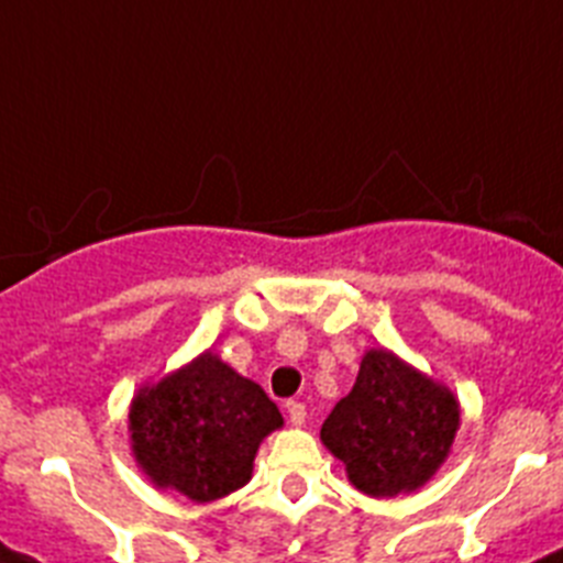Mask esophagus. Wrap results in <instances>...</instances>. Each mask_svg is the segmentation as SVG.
I'll return each instance as SVG.
<instances>
[{
	"mask_svg": "<svg viewBox=\"0 0 563 563\" xmlns=\"http://www.w3.org/2000/svg\"><path fill=\"white\" fill-rule=\"evenodd\" d=\"M286 412H288V420H291L294 427H302L306 423V404L302 401H288L286 404Z\"/></svg>",
	"mask_w": 563,
	"mask_h": 563,
	"instance_id": "esophagus-1",
	"label": "esophagus"
}]
</instances>
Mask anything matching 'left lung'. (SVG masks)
<instances>
[{"label": "left lung", "instance_id": "8db88e82", "mask_svg": "<svg viewBox=\"0 0 563 563\" xmlns=\"http://www.w3.org/2000/svg\"><path fill=\"white\" fill-rule=\"evenodd\" d=\"M457 427L460 409L449 389L389 351H369L319 438L342 460L358 490L398 496L432 477Z\"/></svg>", "mask_w": 563, "mask_h": 563}]
</instances>
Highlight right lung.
I'll return each mask as SVG.
<instances>
[{"instance_id":"right-lung-1","label":"right lung","mask_w":563,"mask_h":563,"mask_svg":"<svg viewBox=\"0 0 563 563\" xmlns=\"http://www.w3.org/2000/svg\"><path fill=\"white\" fill-rule=\"evenodd\" d=\"M129 423L136 463L159 488L212 503L250 483L257 445L283 415L255 382L205 353L136 395Z\"/></svg>"}]
</instances>
